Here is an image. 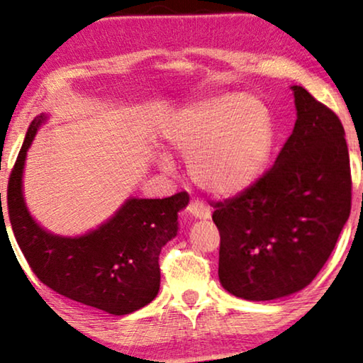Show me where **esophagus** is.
I'll return each mask as SVG.
<instances>
[{
	"instance_id": "34e87169",
	"label": "esophagus",
	"mask_w": 363,
	"mask_h": 363,
	"mask_svg": "<svg viewBox=\"0 0 363 363\" xmlns=\"http://www.w3.org/2000/svg\"><path fill=\"white\" fill-rule=\"evenodd\" d=\"M186 213L194 217V219H209L211 217V209L206 206L204 203H201V201H191V203L188 204L186 208Z\"/></svg>"
}]
</instances>
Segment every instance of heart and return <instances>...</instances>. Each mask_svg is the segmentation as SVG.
<instances>
[{"mask_svg":"<svg viewBox=\"0 0 363 363\" xmlns=\"http://www.w3.org/2000/svg\"><path fill=\"white\" fill-rule=\"evenodd\" d=\"M167 141L189 159V174L217 196H230L263 175L276 143L274 120L259 99L242 92L219 94L189 104L167 131ZM174 169L167 154L157 157Z\"/></svg>","mask_w":363,"mask_h":363,"instance_id":"b5f03b06","label":"heart"}]
</instances>
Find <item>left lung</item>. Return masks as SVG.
Instances as JSON below:
<instances>
[{
	"instance_id": "obj_1",
	"label": "left lung",
	"mask_w": 363,
	"mask_h": 363,
	"mask_svg": "<svg viewBox=\"0 0 363 363\" xmlns=\"http://www.w3.org/2000/svg\"><path fill=\"white\" fill-rule=\"evenodd\" d=\"M291 89L297 120L272 169L238 196L213 203L220 232L219 281L227 292L253 302L308 286L350 214L342 123L303 87Z\"/></svg>"
}]
</instances>
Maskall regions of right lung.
<instances>
[{
	"mask_svg": "<svg viewBox=\"0 0 363 363\" xmlns=\"http://www.w3.org/2000/svg\"><path fill=\"white\" fill-rule=\"evenodd\" d=\"M48 116L38 115L27 130L11 172L8 211L16 242L27 263L52 291L110 315H130L152 302L160 287L159 255L177 237L178 213L189 196L126 199L116 213L82 235H55L27 209L22 177L27 150Z\"/></svg>",
	"mask_w": 363,
	"mask_h": 363,
	"instance_id": "obj_1",
	"label": "right lung"
}]
</instances>
